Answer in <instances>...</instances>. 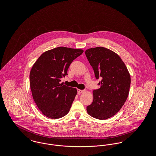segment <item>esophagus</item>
Wrapping results in <instances>:
<instances>
[{"instance_id": "1", "label": "esophagus", "mask_w": 156, "mask_h": 156, "mask_svg": "<svg viewBox=\"0 0 156 156\" xmlns=\"http://www.w3.org/2000/svg\"><path fill=\"white\" fill-rule=\"evenodd\" d=\"M77 91H78V94H81V93H83V92L85 91H84V90H81L78 89V90H77Z\"/></svg>"}]
</instances>
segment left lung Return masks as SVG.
Returning <instances> with one entry per match:
<instances>
[{
  "instance_id": "obj_1",
  "label": "left lung",
  "mask_w": 156,
  "mask_h": 156,
  "mask_svg": "<svg viewBox=\"0 0 156 156\" xmlns=\"http://www.w3.org/2000/svg\"><path fill=\"white\" fill-rule=\"evenodd\" d=\"M85 54L96 79H101L98 83L100 88L93 91L94 100L87 106V112L97 119H108L115 115L126 101L130 75L119 56L107 48H90Z\"/></svg>"
}]
</instances>
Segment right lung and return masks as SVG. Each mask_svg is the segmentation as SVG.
I'll return each mask as SVG.
<instances>
[{
	"label": "right lung",
	"instance_id": "1",
	"mask_svg": "<svg viewBox=\"0 0 156 156\" xmlns=\"http://www.w3.org/2000/svg\"><path fill=\"white\" fill-rule=\"evenodd\" d=\"M82 49L58 47L43 53L34 64L29 75L34 100L44 115L58 119L66 115L77 94L76 88L60 83L72 62Z\"/></svg>",
	"mask_w": 156,
	"mask_h": 156
}]
</instances>
